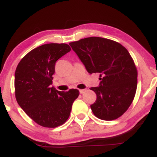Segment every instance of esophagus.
<instances>
[{
	"instance_id": "1",
	"label": "esophagus",
	"mask_w": 157,
	"mask_h": 157,
	"mask_svg": "<svg viewBox=\"0 0 157 157\" xmlns=\"http://www.w3.org/2000/svg\"><path fill=\"white\" fill-rule=\"evenodd\" d=\"M79 91H80V94H83L85 91H86V89H80Z\"/></svg>"
}]
</instances>
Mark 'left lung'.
Wrapping results in <instances>:
<instances>
[{
  "instance_id": "8db88e82",
  "label": "left lung",
  "mask_w": 157,
  "mask_h": 157,
  "mask_svg": "<svg viewBox=\"0 0 157 157\" xmlns=\"http://www.w3.org/2000/svg\"><path fill=\"white\" fill-rule=\"evenodd\" d=\"M89 74L100 73L91 111L102 120H116L128 109L137 87V69L128 51L112 40L90 37L69 44Z\"/></svg>"
}]
</instances>
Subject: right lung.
I'll return each mask as SVG.
<instances>
[{
	"instance_id": "1",
	"label": "right lung",
	"mask_w": 157,
	"mask_h": 157,
	"mask_svg": "<svg viewBox=\"0 0 157 157\" xmlns=\"http://www.w3.org/2000/svg\"><path fill=\"white\" fill-rule=\"evenodd\" d=\"M70 51L66 44L42 45L26 54L16 68V100L25 113L43 127L63 125L80 94L77 89L64 92L51 87L56 62Z\"/></svg>"
}]
</instances>
